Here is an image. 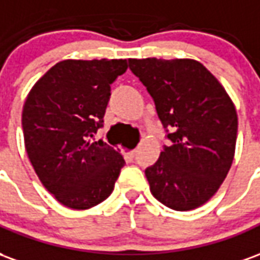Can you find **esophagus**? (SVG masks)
Wrapping results in <instances>:
<instances>
[{"mask_svg":"<svg viewBox=\"0 0 260 260\" xmlns=\"http://www.w3.org/2000/svg\"><path fill=\"white\" fill-rule=\"evenodd\" d=\"M135 153H136V150H132V152L126 153V158H128L129 161H132V160H134V157H135Z\"/></svg>","mask_w":260,"mask_h":260,"instance_id":"34e87169","label":"esophagus"}]
</instances>
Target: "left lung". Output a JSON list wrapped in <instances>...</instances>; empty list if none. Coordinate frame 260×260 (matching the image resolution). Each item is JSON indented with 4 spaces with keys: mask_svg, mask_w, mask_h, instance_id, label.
I'll return each mask as SVG.
<instances>
[{
    "mask_svg": "<svg viewBox=\"0 0 260 260\" xmlns=\"http://www.w3.org/2000/svg\"><path fill=\"white\" fill-rule=\"evenodd\" d=\"M173 142L145 171L152 195L170 209L205 205L234 160L238 117L217 78L196 59H128Z\"/></svg>",
    "mask_w": 260,
    "mask_h": 260,
    "instance_id": "obj_1",
    "label": "left lung"
}]
</instances>
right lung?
Returning a JSON list of instances; mask_svg holds the SVG:
<instances>
[{"mask_svg": "<svg viewBox=\"0 0 260 260\" xmlns=\"http://www.w3.org/2000/svg\"><path fill=\"white\" fill-rule=\"evenodd\" d=\"M126 59H64L33 85L22 110L27 157L44 188L64 206L85 210L111 195L125 160L93 142L110 85Z\"/></svg>", "mask_w": 260, "mask_h": 260, "instance_id": "add662e5", "label": "right lung"}]
</instances>
